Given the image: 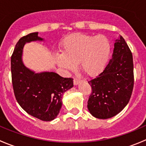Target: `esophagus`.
<instances>
[{"label":"esophagus","instance_id":"34e87169","mask_svg":"<svg viewBox=\"0 0 146 146\" xmlns=\"http://www.w3.org/2000/svg\"><path fill=\"white\" fill-rule=\"evenodd\" d=\"M80 82H81V80L78 78H74V80H73V84H74L75 85H77L78 84L80 83Z\"/></svg>","mask_w":146,"mask_h":146}]
</instances>
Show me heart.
Masks as SVG:
<instances>
[{
    "mask_svg": "<svg viewBox=\"0 0 146 146\" xmlns=\"http://www.w3.org/2000/svg\"><path fill=\"white\" fill-rule=\"evenodd\" d=\"M61 49L62 54L56 55V61L60 68L71 71L79 64L83 73L95 76L105 68L111 46L110 39L103 35L76 33L65 38Z\"/></svg>",
    "mask_w": 146,
    "mask_h": 146,
    "instance_id": "1",
    "label": "heart"
}]
</instances>
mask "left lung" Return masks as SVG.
I'll list each match as a JSON object with an SVG mask.
<instances>
[{
  "mask_svg": "<svg viewBox=\"0 0 146 146\" xmlns=\"http://www.w3.org/2000/svg\"><path fill=\"white\" fill-rule=\"evenodd\" d=\"M88 83L92 92L88 109L93 117L102 119L111 118L127 105L134 84L133 56L121 35L114 42L112 57L109 64L99 76Z\"/></svg>",
  "mask_w": 146,
  "mask_h": 146,
  "instance_id": "8db88e82",
  "label": "left lung"
}]
</instances>
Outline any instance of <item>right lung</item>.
Here are the masks:
<instances>
[{
	"label": "right lung",
	"instance_id": "add662e5",
	"mask_svg": "<svg viewBox=\"0 0 146 146\" xmlns=\"http://www.w3.org/2000/svg\"><path fill=\"white\" fill-rule=\"evenodd\" d=\"M38 32L19 39L11 56L12 83L15 97L20 107L31 116L49 121L57 117L62 106L64 93L73 86V79L54 72L36 73L25 66L22 60L24 45L42 41Z\"/></svg>",
	"mask_w": 146,
	"mask_h": 146
}]
</instances>
